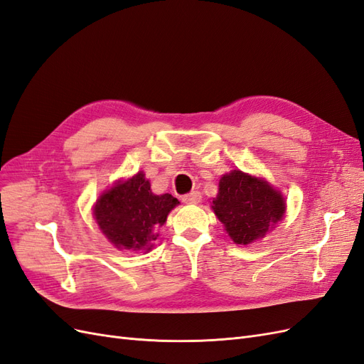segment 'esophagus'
I'll use <instances>...</instances> for the list:
<instances>
[{
	"label": "esophagus",
	"mask_w": 364,
	"mask_h": 364,
	"mask_svg": "<svg viewBox=\"0 0 364 364\" xmlns=\"http://www.w3.org/2000/svg\"><path fill=\"white\" fill-rule=\"evenodd\" d=\"M202 200V194L199 191H191L188 194L182 196V202L185 203H199Z\"/></svg>",
	"instance_id": "obj_1"
}]
</instances>
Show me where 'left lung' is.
Instances as JSON below:
<instances>
[{
  "label": "left lung",
  "instance_id": "1",
  "mask_svg": "<svg viewBox=\"0 0 364 364\" xmlns=\"http://www.w3.org/2000/svg\"><path fill=\"white\" fill-rule=\"evenodd\" d=\"M213 209L230 240L235 245L247 246L281 222L285 202L267 181L232 170L220 179Z\"/></svg>",
  "mask_w": 364,
  "mask_h": 364
}]
</instances>
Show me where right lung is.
Returning a JSON list of instances; mask_svg holds the SVG:
<instances>
[{
	"instance_id": "1",
	"label": "right lung",
	"mask_w": 364,
	"mask_h": 364,
	"mask_svg": "<svg viewBox=\"0 0 364 364\" xmlns=\"http://www.w3.org/2000/svg\"><path fill=\"white\" fill-rule=\"evenodd\" d=\"M179 200L171 194H153L146 174L139 171L106 190L94 206V217L106 238L118 249L146 250L156 240V228L167 222Z\"/></svg>"
}]
</instances>
